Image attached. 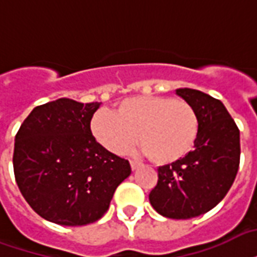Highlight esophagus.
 <instances>
[{
	"label": "esophagus",
	"instance_id": "obj_1",
	"mask_svg": "<svg viewBox=\"0 0 257 257\" xmlns=\"http://www.w3.org/2000/svg\"><path fill=\"white\" fill-rule=\"evenodd\" d=\"M142 166V163H139V162H135V160H131V167H132V170H136V168H139Z\"/></svg>",
	"mask_w": 257,
	"mask_h": 257
}]
</instances>
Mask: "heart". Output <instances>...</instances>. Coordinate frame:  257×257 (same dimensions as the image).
<instances>
[{
    "mask_svg": "<svg viewBox=\"0 0 257 257\" xmlns=\"http://www.w3.org/2000/svg\"><path fill=\"white\" fill-rule=\"evenodd\" d=\"M90 128L94 139L111 154L124 155L139 140L158 166L185 158L198 139L199 117L191 103L159 95H139L118 103L115 113L99 110Z\"/></svg>",
    "mask_w": 257,
    "mask_h": 257,
    "instance_id": "1",
    "label": "heart"
}]
</instances>
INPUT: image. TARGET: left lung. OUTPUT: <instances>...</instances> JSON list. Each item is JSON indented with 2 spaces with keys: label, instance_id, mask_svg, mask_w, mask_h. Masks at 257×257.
<instances>
[{
  "label": "left lung",
  "instance_id": "left-lung-1",
  "mask_svg": "<svg viewBox=\"0 0 257 257\" xmlns=\"http://www.w3.org/2000/svg\"><path fill=\"white\" fill-rule=\"evenodd\" d=\"M199 117L198 139L185 158L158 168L150 202L159 214L187 220L224 199L240 166V131L220 99L199 90L178 89Z\"/></svg>",
  "mask_w": 257,
  "mask_h": 257
}]
</instances>
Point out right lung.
<instances>
[{
    "label": "right lung",
    "mask_w": 257,
    "mask_h": 257,
    "mask_svg": "<svg viewBox=\"0 0 257 257\" xmlns=\"http://www.w3.org/2000/svg\"><path fill=\"white\" fill-rule=\"evenodd\" d=\"M98 107L59 98L35 107L16 135V183L44 220L66 226L95 222L131 175L128 160L94 139L90 122Z\"/></svg>",
    "instance_id": "obj_1"
}]
</instances>
